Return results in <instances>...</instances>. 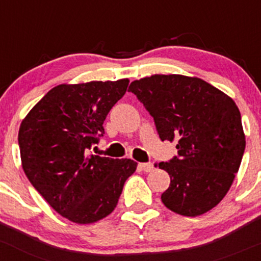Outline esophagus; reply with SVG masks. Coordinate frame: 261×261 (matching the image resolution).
Wrapping results in <instances>:
<instances>
[{
	"label": "esophagus",
	"mask_w": 261,
	"mask_h": 261,
	"mask_svg": "<svg viewBox=\"0 0 261 261\" xmlns=\"http://www.w3.org/2000/svg\"><path fill=\"white\" fill-rule=\"evenodd\" d=\"M139 167L141 170H144L145 172H151L153 170V164L152 163H145V164H140Z\"/></svg>",
	"instance_id": "esophagus-1"
}]
</instances>
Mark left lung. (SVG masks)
Masks as SVG:
<instances>
[{
    "mask_svg": "<svg viewBox=\"0 0 261 261\" xmlns=\"http://www.w3.org/2000/svg\"><path fill=\"white\" fill-rule=\"evenodd\" d=\"M155 120L160 139L176 141L179 158L156 166L170 175L161 195L179 215H202L231 188L245 150L240 111L230 96L199 77L151 75L131 82Z\"/></svg>",
    "mask_w": 261,
    "mask_h": 261,
    "instance_id": "1",
    "label": "left lung"
}]
</instances>
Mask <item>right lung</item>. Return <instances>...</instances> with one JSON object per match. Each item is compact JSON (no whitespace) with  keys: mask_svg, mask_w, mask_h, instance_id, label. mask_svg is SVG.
Returning <instances> with one entry per match:
<instances>
[{"mask_svg":"<svg viewBox=\"0 0 261 261\" xmlns=\"http://www.w3.org/2000/svg\"><path fill=\"white\" fill-rule=\"evenodd\" d=\"M128 79L61 84L30 110L18 131L22 169L41 196L61 216L92 224L116 207L135 172L131 159L87 155Z\"/></svg>","mask_w":261,"mask_h":261,"instance_id":"obj_1","label":"right lung"}]
</instances>
